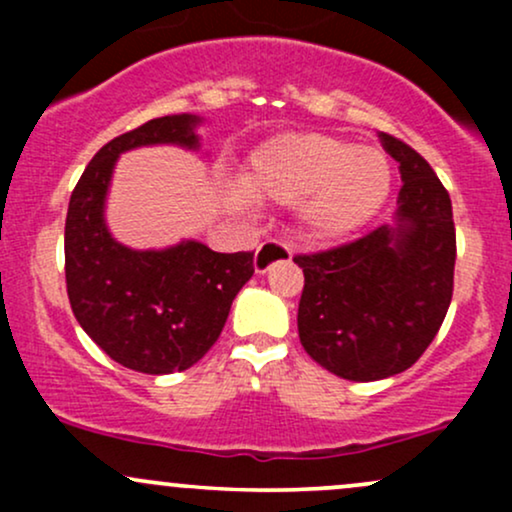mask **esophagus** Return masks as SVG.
Here are the masks:
<instances>
[{
	"mask_svg": "<svg viewBox=\"0 0 512 512\" xmlns=\"http://www.w3.org/2000/svg\"><path fill=\"white\" fill-rule=\"evenodd\" d=\"M291 257H293V252L289 245L279 243V240H267V243H262L255 252V272L264 274L274 262L291 260Z\"/></svg>",
	"mask_w": 512,
	"mask_h": 512,
	"instance_id": "1",
	"label": "esophagus"
}]
</instances>
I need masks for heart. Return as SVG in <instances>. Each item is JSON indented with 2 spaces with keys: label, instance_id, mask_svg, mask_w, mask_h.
<instances>
[{
  "label": "heart",
  "instance_id": "b5f03b06",
  "mask_svg": "<svg viewBox=\"0 0 512 512\" xmlns=\"http://www.w3.org/2000/svg\"><path fill=\"white\" fill-rule=\"evenodd\" d=\"M392 187V168L378 149L322 132H284L257 144L240 173V187L223 197L243 211L255 202L291 204L310 238L337 240L378 214Z\"/></svg>",
  "mask_w": 512,
  "mask_h": 512
}]
</instances>
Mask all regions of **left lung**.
Masks as SVG:
<instances>
[{
	"label": "left lung",
	"mask_w": 512,
	"mask_h": 512,
	"mask_svg": "<svg viewBox=\"0 0 512 512\" xmlns=\"http://www.w3.org/2000/svg\"><path fill=\"white\" fill-rule=\"evenodd\" d=\"M380 142L402 175L395 223L293 257L305 276L298 303L303 349L356 383L390 378L419 361L450 308L457 255L443 182L411 146L385 132Z\"/></svg>",
	"instance_id": "8db88e82"
}]
</instances>
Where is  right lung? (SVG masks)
Returning a JSON list of instances; mask_svg holds the SVG:
<instances>
[{
  "label": "right lung",
  "instance_id": "obj_1",
  "mask_svg": "<svg viewBox=\"0 0 512 512\" xmlns=\"http://www.w3.org/2000/svg\"><path fill=\"white\" fill-rule=\"evenodd\" d=\"M202 117L182 113L120 134L91 158L69 199L64 272L74 317L120 366L149 375L187 370L214 346L233 298L255 274L252 252H214L199 240L132 250L105 223L120 154L175 144L197 151Z\"/></svg>",
  "mask_w": 512,
  "mask_h": 512
}]
</instances>
